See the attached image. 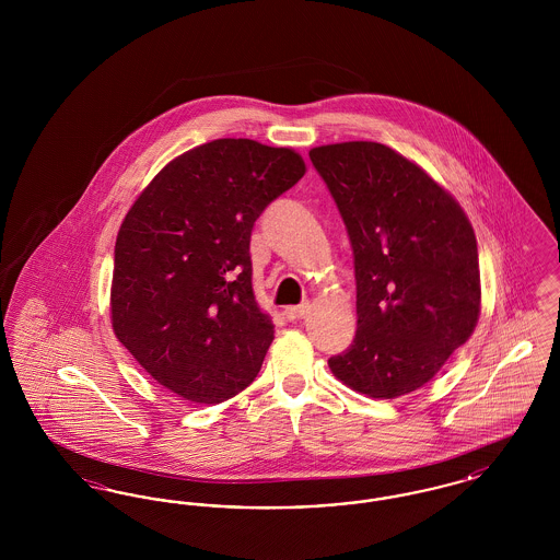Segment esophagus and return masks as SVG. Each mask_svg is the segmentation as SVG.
<instances>
[{
    "instance_id": "1",
    "label": "esophagus",
    "mask_w": 560,
    "mask_h": 560,
    "mask_svg": "<svg viewBox=\"0 0 560 560\" xmlns=\"http://www.w3.org/2000/svg\"><path fill=\"white\" fill-rule=\"evenodd\" d=\"M283 315H285L290 320L304 319V317L308 315V306H306V304H300V306H288V308L283 311Z\"/></svg>"
}]
</instances>
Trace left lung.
Instances as JSON below:
<instances>
[{"instance_id": "obj_1", "label": "left lung", "mask_w": 560, "mask_h": 560, "mask_svg": "<svg viewBox=\"0 0 560 560\" xmlns=\"http://www.w3.org/2000/svg\"><path fill=\"white\" fill-rule=\"evenodd\" d=\"M308 155L354 256L357 336L329 370L372 399L413 393L479 323L472 224L445 188L386 144L338 142Z\"/></svg>"}]
</instances>
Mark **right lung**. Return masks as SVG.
<instances>
[{"instance_id": "1", "label": "right lung", "mask_w": 560, "mask_h": 560, "mask_svg": "<svg viewBox=\"0 0 560 560\" xmlns=\"http://www.w3.org/2000/svg\"><path fill=\"white\" fill-rule=\"evenodd\" d=\"M304 172L288 147L218 138L170 161L126 213L115 241L113 331L174 395L222 402L260 372L275 325L254 295L249 237Z\"/></svg>"}]
</instances>
